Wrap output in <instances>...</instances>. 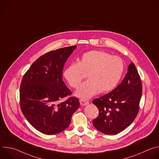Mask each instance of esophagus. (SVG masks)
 I'll return each mask as SVG.
<instances>
[{
    "label": "esophagus",
    "instance_id": "obj_1",
    "mask_svg": "<svg viewBox=\"0 0 159 159\" xmlns=\"http://www.w3.org/2000/svg\"><path fill=\"white\" fill-rule=\"evenodd\" d=\"M79 101H80V105H82V106H85V105H87V104H89V102H88V101H85V100H83V99H80Z\"/></svg>",
    "mask_w": 159,
    "mask_h": 159
}]
</instances>
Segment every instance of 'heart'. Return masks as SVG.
I'll list each match as a JSON object with an SVG mask.
<instances>
[{
	"instance_id": "b5f03b06",
	"label": "heart",
	"mask_w": 159,
	"mask_h": 159,
	"mask_svg": "<svg viewBox=\"0 0 159 159\" xmlns=\"http://www.w3.org/2000/svg\"><path fill=\"white\" fill-rule=\"evenodd\" d=\"M124 70L122 60L117 56L97 50L84 53L79 62H73L63 72L68 83L77 88L87 74L88 80L83 82L75 92L82 99H88L99 91L105 93L114 89L119 82Z\"/></svg>"
}]
</instances>
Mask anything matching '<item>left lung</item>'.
<instances>
[{"label":"left lung","instance_id":"obj_1","mask_svg":"<svg viewBox=\"0 0 159 159\" xmlns=\"http://www.w3.org/2000/svg\"><path fill=\"white\" fill-rule=\"evenodd\" d=\"M142 94L140 77L132 62L118 86L93 101L99 109L98 116L93 121L94 126L107 134H117L126 129L138 115Z\"/></svg>","mask_w":159,"mask_h":159}]
</instances>
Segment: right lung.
<instances>
[{"label": "right lung", "instance_id": "add662e5", "mask_svg": "<svg viewBox=\"0 0 159 159\" xmlns=\"http://www.w3.org/2000/svg\"><path fill=\"white\" fill-rule=\"evenodd\" d=\"M76 46L49 52L39 57L22 77L20 106L28 121L38 131L54 134L69 126L79 101L62 80L64 65Z\"/></svg>", "mask_w": 159, "mask_h": 159}]
</instances>
